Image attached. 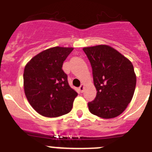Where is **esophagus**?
I'll return each instance as SVG.
<instances>
[{
    "instance_id": "34e87169",
    "label": "esophagus",
    "mask_w": 152,
    "mask_h": 152,
    "mask_svg": "<svg viewBox=\"0 0 152 152\" xmlns=\"http://www.w3.org/2000/svg\"><path fill=\"white\" fill-rule=\"evenodd\" d=\"M84 88H85V85H84V84H82V85H81V86L79 87V91H80L82 93L83 92Z\"/></svg>"
}]
</instances>
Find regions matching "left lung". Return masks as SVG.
<instances>
[{
  "label": "left lung",
  "instance_id": "left-lung-1",
  "mask_svg": "<svg viewBox=\"0 0 152 152\" xmlns=\"http://www.w3.org/2000/svg\"><path fill=\"white\" fill-rule=\"evenodd\" d=\"M92 67L96 96L88 102L93 114L103 119L120 115L134 94L137 77L131 61L108 45L83 48Z\"/></svg>",
  "mask_w": 152,
  "mask_h": 152
}]
</instances>
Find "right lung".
<instances>
[{"mask_svg":"<svg viewBox=\"0 0 152 152\" xmlns=\"http://www.w3.org/2000/svg\"><path fill=\"white\" fill-rule=\"evenodd\" d=\"M73 48L54 47L31 58L23 71V89L30 105L41 115L58 117L69 113L78 94L62 70Z\"/></svg>","mask_w":152,"mask_h":152,"instance_id":"obj_1","label":"right lung"}]
</instances>
